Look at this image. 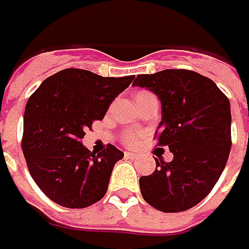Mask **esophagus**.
<instances>
[{
  "mask_svg": "<svg viewBox=\"0 0 249 249\" xmlns=\"http://www.w3.org/2000/svg\"><path fill=\"white\" fill-rule=\"evenodd\" d=\"M124 157L127 159H137L139 158V155L137 154H134V152H130V151H126L124 152Z\"/></svg>",
  "mask_w": 249,
  "mask_h": 249,
  "instance_id": "obj_1",
  "label": "esophagus"
}]
</instances>
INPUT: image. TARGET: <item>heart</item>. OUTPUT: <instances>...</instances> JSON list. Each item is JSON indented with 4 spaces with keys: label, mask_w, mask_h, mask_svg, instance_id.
I'll return each mask as SVG.
<instances>
[{
    "label": "heart",
    "mask_w": 249,
    "mask_h": 249,
    "mask_svg": "<svg viewBox=\"0 0 249 249\" xmlns=\"http://www.w3.org/2000/svg\"><path fill=\"white\" fill-rule=\"evenodd\" d=\"M140 94H147V91H141V92H139L137 95H140ZM136 95V97H137ZM137 141V134H134V133H129V134H126L124 136V142L126 144H129V145H131V144H134Z\"/></svg>",
    "instance_id": "b5f03b06"
}]
</instances>
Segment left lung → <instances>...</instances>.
Here are the masks:
<instances>
[{
  "label": "left lung",
  "instance_id": "8db88e82",
  "mask_svg": "<svg viewBox=\"0 0 249 249\" xmlns=\"http://www.w3.org/2000/svg\"><path fill=\"white\" fill-rule=\"evenodd\" d=\"M133 86L155 92L162 120L155 131L159 147L173 160L155 159V172L140 177L149 205L183 212L205 198L222 175L231 148L230 102L211 79L186 69L139 74Z\"/></svg>",
  "mask_w": 249,
  "mask_h": 249
}]
</instances>
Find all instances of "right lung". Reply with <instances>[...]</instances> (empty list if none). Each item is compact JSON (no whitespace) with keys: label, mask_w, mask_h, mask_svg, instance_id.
<instances>
[{"label":"right lung","mask_w":249,"mask_h":249,"mask_svg":"<svg viewBox=\"0 0 249 249\" xmlns=\"http://www.w3.org/2000/svg\"><path fill=\"white\" fill-rule=\"evenodd\" d=\"M133 79L63 69L30 95L24 109L22 149L36 184L55 204L86 208L107 194L112 169L124 154L108 144L95 155L82 139L95 120L104 119L110 102Z\"/></svg>","instance_id":"add662e5"}]
</instances>
